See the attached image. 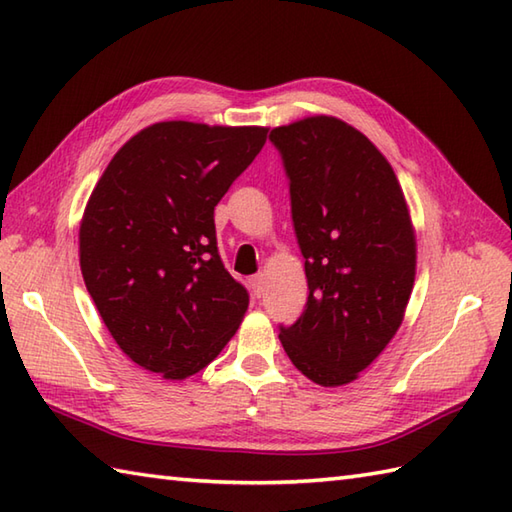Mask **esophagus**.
<instances>
[{"instance_id": "1", "label": "esophagus", "mask_w": 512, "mask_h": 512, "mask_svg": "<svg viewBox=\"0 0 512 512\" xmlns=\"http://www.w3.org/2000/svg\"><path fill=\"white\" fill-rule=\"evenodd\" d=\"M250 288H253L255 297H262V295H264V290H266V281H264V275H257V277L250 279Z\"/></svg>"}]
</instances>
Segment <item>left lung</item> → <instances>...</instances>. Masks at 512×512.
Segmentation results:
<instances>
[{
  "instance_id": "1",
  "label": "left lung",
  "mask_w": 512,
  "mask_h": 512,
  "mask_svg": "<svg viewBox=\"0 0 512 512\" xmlns=\"http://www.w3.org/2000/svg\"><path fill=\"white\" fill-rule=\"evenodd\" d=\"M270 140L290 178L308 303L279 341L321 387L358 378L394 339L416 279V231L387 158L356 127L308 116Z\"/></svg>"
}]
</instances>
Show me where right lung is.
<instances>
[{
    "label": "right lung",
    "instance_id": "add662e5",
    "mask_svg": "<svg viewBox=\"0 0 512 512\" xmlns=\"http://www.w3.org/2000/svg\"><path fill=\"white\" fill-rule=\"evenodd\" d=\"M268 127L162 121L116 151L85 204L81 275L118 347L182 380L233 339L248 292L224 268L215 206Z\"/></svg>",
    "mask_w": 512,
    "mask_h": 512
}]
</instances>
